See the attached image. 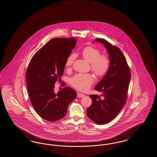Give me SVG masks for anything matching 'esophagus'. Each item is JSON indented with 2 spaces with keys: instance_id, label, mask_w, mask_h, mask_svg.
<instances>
[{
  "instance_id": "obj_1",
  "label": "esophagus",
  "mask_w": 157,
  "mask_h": 157,
  "mask_svg": "<svg viewBox=\"0 0 157 157\" xmlns=\"http://www.w3.org/2000/svg\"><path fill=\"white\" fill-rule=\"evenodd\" d=\"M77 98H84L85 96V94H81V93H77Z\"/></svg>"
}]
</instances>
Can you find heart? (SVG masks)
<instances>
[{
    "label": "heart",
    "instance_id": "1",
    "mask_svg": "<svg viewBox=\"0 0 157 157\" xmlns=\"http://www.w3.org/2000/svg\"><path fill=\"white\" fill-rule=\"evenodd\" d=\"M101 53L94 47H86L82 51L83 57L90 62V69L97 76H101L107 73L110 67V59L105 55H100ZM76 54H70L66 60L65 65L67 67L72 65L75 59ZM94 78L90 73H78L72 77L70 83L77 90L86 91L94 82Z\"/></svg>",
    "mask_w": 157,
    "mask_h": 157
}]
</instances>
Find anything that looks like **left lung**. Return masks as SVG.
Instances as JSON below:
<instances>
[{"label":"left lung","mask_w":157,"mask_h":157,"mask_svg":"<svg viewBox=\"0 0 157 157\" xmlns=\"http://www.w3.org/2000/svg\"><path fill=\"white\" fill-rule=\"evenodd\" d=\"M107 50L110 67L94 90L102 92L101 96L90 95L92 100L86 110L87 116L98 124H105L114 119L125 105L131 79V71L126 59L119 48L107 40L96 38Z\"/></svg>","instance_id":"left-lung-1"}]
</instances>
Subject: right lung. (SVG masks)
Returning a JSON list of instances; mask_svg holds the SVG:
<instances>
[{
  "instance_id": "add662e5",
  "label": "right lung",
  "mask_w": 157,
  "mask_h": 157,
  "mask_svg": "<svg viewBox=\"0 0 157 157\" xmlns=\"http://www.w3.org/2000/svg\"><path fill=\"white\" fill-rule=\"evenodd\" d=\"M76 41L75 38H53L36 52L28 65L26 80L29 98L36 112L46 121L63 119L77 96L76 92L69 87L57 94L54 90Z\"/></svg>"
}]
</instances>
